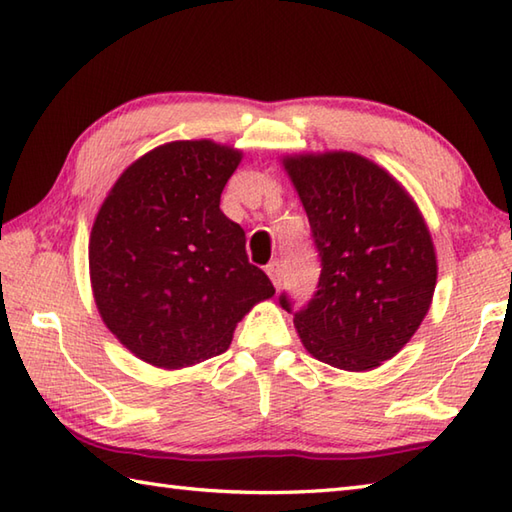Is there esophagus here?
I'll list each match as a JSON object with an SVG mask.
<instances>
[{
	"mask_svg": "<svg viewBox=\"0 0 512 512\" xmlns=\"http://www.w3.org/2000/svg\"><path fill=\"white\" fill-rule=\"evenodd\" d=\"M266 273L270 277V281H273L275 288L281 286V277H284V270H281V262H270L266 266Z\"/></svg>",
	"mask_w": 512,
	"mask_h": 512,
	"instance_id": "1",
	"label": "esophagus"
}]
</instances>
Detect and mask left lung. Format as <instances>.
<instances>
[{
    "label": "left lung",
    "mask_w": 512,
    "mask_h": 512,
    "mask_svg": "<svg viewBox=\"0 0 512 512\" xmlns=\"http://www.w3.org/2000/svg\"><path fill=\"white\" fill-rule=\"evenodd\" d=\"M308 213L321 277L295 310L306 350L321 363L365 372L396 356L429 312L438 264L416 202L396 178L352 151L286 156Z\"/></svg>",
    "instance_id": "8db88e82"
}]
</instances>
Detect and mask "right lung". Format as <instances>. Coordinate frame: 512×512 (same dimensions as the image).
Masks as SVG:
<instances>
[{"instance_id":"1","label":"right lung","mask_w":512,"mask_h":512,"mask_svg":"<svg viewBox=\"0 0 512 512\" xmlns=\"http://www.w3.org/2000/svg\"><path fill=\"white\" fill-rule=\"evenodd\" d=\"M242 151L176 140L129 165L90 235L103 323L129 352L165 369L228 350L237 321L275 288L248 262L244 228L220 211Z\"/></svg>"}]
</instances>
